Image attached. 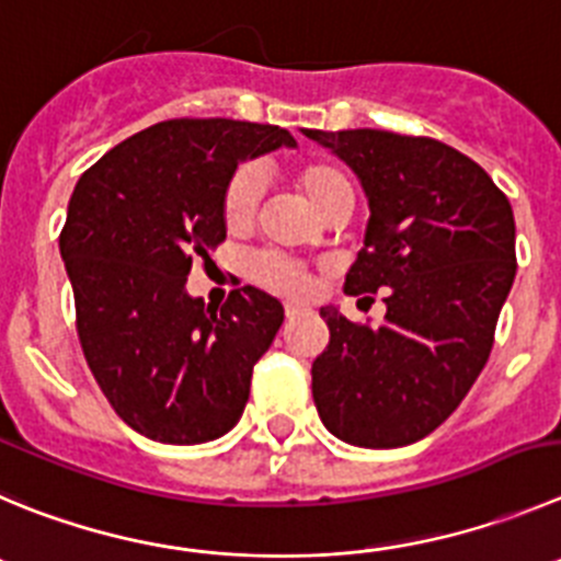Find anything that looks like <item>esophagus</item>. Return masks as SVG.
<instances>
[{
	"label": "esophagus",
	"instance_id": "1",
	"mask_svg": "<svg viewBox=\"0 0 561 561\" xmlns=\"http://www.w3.org/2000/svg\"><path fill=\"white\" fill-rule=\"evenodd\" d=\"M301 312H305V307H301V305H293V301H290V305H285V316L287 318H298Z\"/></svg>",
	"mask_w": 561,
	"mask_h": 561
}]
</instances>
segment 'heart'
<instances>
[{
  "label": "heart",
  "mask_w": 561,
  "mask_h": 561,
  "mask_svg": "<svg viewBox=\"0 0 561 561\" xmlns=\"http://www.w3.org/2000/svg\"><path fill=\"white\" fill-rule=\"evenodd\" d=\"M296 185L298 191L305 193L307 202L318 209V216H323L327 209L337 207V204L352 207L354 202L352 182L332 162H305L296 171ZM260 198H263V176H260V171L254 165H243V169L234 171L227 193H224V221H227V227H249ZM249 274L260 285L287 293V296H307L310 293V276L305 274V268H298L296 263L282 260L276 254H260L256 260H251Z\"/></svg>",
  "instance_id": "heart-1"
}]
</instances>
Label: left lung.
<instances>
[{"mask_svg": "<svg viewBox=\"0 0 561 561\" xmlns=\"http://www.w3.org/2000/svg\"><path fill=\"white\" fill-rule=\"evenodd\" d=\"M301 133L337 154L368 198L345 293L387 290L381 327L321 307L329 345L312 363L318 415L348 446H410L462 404L490 357L517 271L512 204L479 162L434 138Z\"/></svg>", "mask_w": 561, "mask_h": 561, "instance_id": "1", "label": "left lung"}]
</instances>
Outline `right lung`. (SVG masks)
Returning <instances> with one entry per match:
<instances>
[{
    "instance_id": "right-lung-1",
    "label": "right lung",
    "mask_w": 561,
    "mask_h": 561,
    "mask_svg": "<svg viewBox=\"0 0 561 561\" xmlns=\"http://www.w3.org/2000/svg\"><path fill=\"white\" fill-rule=\"evenodd\" d=\"M296 146L271 124L174 118L133 135L80 176L60 232L77 334L110 407L144 437L196 446L227 434L285 310L245 285L221 310L187 293L193 260L227 238L238 162Z\"/></svg>"
}]
</instances>
